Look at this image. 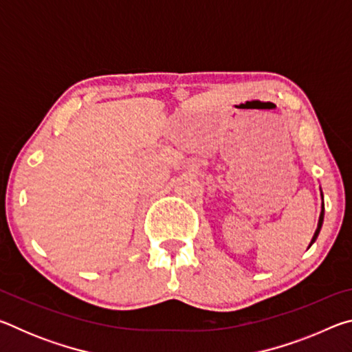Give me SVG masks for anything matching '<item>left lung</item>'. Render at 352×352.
Segmentation results:
<instances>
[{
	"label": "left lung",
	"mask_w": 352,
	"mask_h": 352,
	"mask_svg": "<svg viewBox=\"0 0 352 352\" xmlns=\"http://www.w3.org/2000/svg\"><path fill=\"white\" fill-rule=\"evenodd\" d=\"M321 197H323V194H321ZM323 219H324V205H321V214H320V220H318V228H317V231H315V234L312 237V242L311 243H314L315 239H317V237H318V233H320V230H321V225H323Z\"/></svg>",
	"instance_id": "left-lung-1"
}]
</instances>
